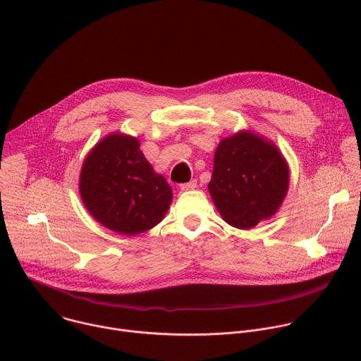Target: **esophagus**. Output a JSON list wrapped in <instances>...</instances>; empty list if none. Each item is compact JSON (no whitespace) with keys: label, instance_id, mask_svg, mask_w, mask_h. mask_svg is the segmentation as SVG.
Wrapping results in <instances>:
<instances>
[{"label":"esophagus","instance_id":"obj_1","mask_svg":"<svg viewBox=\"0 0 361 361\" xmlns=\"http://www.w3.org/2000/svg\"><path fill=\"white\" fill-rule=\"evenodd\" d=\"M197 187V181L195 180H191L188 183H184L180 185V190L181 191H188V190H194Z\"/></svg>","mask_w":361,"mask_h":361}]
</instances>
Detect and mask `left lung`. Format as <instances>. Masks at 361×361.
<instances>
[{
  "label": "left lung",
  "instance_id": "left-lung-1",
  "mask_svg": "<svg viewBox=\"0 0 361 361\" xmlns=\"http://www.w3.org/2000/svg\"><path fill=\"white\" fill-rule=\"evenodd\" d=\"M288 184V163L271 140L241 130L219 142L209 191L227 224L248 230L271 219Z\"/></svg>",
  "mask_w": 361,
  "mask_h": 361
}]
</instances>
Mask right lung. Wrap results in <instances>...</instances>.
<instances>
[{
  "label": "right lung",
  "mask_w": 361,
  "mask_h": 361,
  "mask_svg": "<svg viewBox=\"0 0 361 361\" xmlns=\"http://www.w3.org/2000/svg\"><path fill=\"white\" fill-rule=\"evenodd\" d=\"M78 188L88 213L124 235L156 227L173 201L171 187L147 161L138 138L123 133H111L91 148Z\"/></svg>",
  "instance_id": "add662e5"
}]
</instances>
